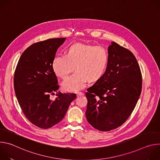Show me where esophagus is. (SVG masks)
<instances>
[{"label": "esophagus", "instance_id": "34e87169", "mask_svg": "<svg viewBox=\"0 0 160 160\" xmlns=\"http://www.w3.org/2000/svg\"><path fill=\"white\" fill-rule=\"evenodd\" d=\"M83 95H84V94L83 92H78L77 93V97H80V96H83Z\"/></svg>", "mask_w": 160, "mask_h": 160}]
</instances>
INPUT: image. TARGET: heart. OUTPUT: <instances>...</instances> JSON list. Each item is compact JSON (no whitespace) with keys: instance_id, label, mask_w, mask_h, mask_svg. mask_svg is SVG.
<instances>
[{"instance_id":"obj_1","label":"heart","mask_w":160,"mask_h":160,"mask_svg":"<svg viewBox=\"0 0 160 160\" xmlns=\"http://www.w3.org/2000/svg\"><path fill=\"white\" fill-rule=\"evenodd\" d=\"M108 62L107 51L101 46L74 43L67 49V55H58L52 61L57 76L65 78L76 67L77 72L62 83V88L73 92L83 88L89 81H96L104 74Z\"/></svg>"}]
</instances>
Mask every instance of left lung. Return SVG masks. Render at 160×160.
<instances>
[{"label": "left lung", "instance_id": "1", "mask_svg": "<svg viewBox=\"0 0 160 160\" xmlns=\"http://www.w3.org/2000/svg\"><path fill=\"white\" fill-rule=\"evenodd\" d=\"M142 82L140 67L132 52L111 42L106 72L85 93L88 122L105 132L123 125L138 101Z\"/></svg>", "mask_w": 160, "mask_h": 160}]
</instances>
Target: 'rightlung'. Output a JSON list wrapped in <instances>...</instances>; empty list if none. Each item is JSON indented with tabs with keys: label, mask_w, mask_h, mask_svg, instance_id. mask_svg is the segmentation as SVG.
Instances as JSON below:
<instances>
[{
	"label": "right lung",
	"mask_w": 160,
	"mask_h": 160,
	"mask_svg": "<svg viewBox=\"0 0 160 160\" xmlns=\"http://www.w3.org/2000/svg\"><path fill=\"white\" fill-rule=\"evenodd\" d=\"M65 38H50L31 45L21 56L14 75L15 94L26 118L34 125L48 129L62 120L75 94L57 92L58 81L52 68L58 49Z\"/></svg>",
	"instance_id": "1"
}]
</instances>
